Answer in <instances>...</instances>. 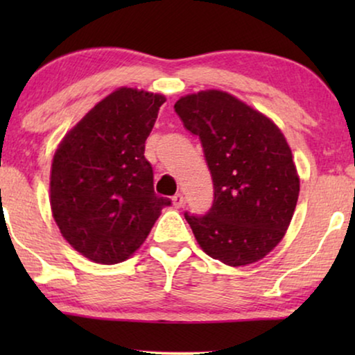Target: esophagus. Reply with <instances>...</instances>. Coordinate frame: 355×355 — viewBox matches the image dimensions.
<instances>
[{
	"instance_id": "34e87169",
	"label": "esophagus",
	"mask_w": 355,
	"mask_h": 355,
	"mask_svg": "<svg viewBox=\"0 0 355 355\" xmlns=\"http://www.w3.org/2000/svg\"><path fill=\"white\" fill-rule=\"evenodd\" d=\"M184 205V196L182 193H176V196L173 197V207L174 208H181Z\"/></svg>"
}]
</instances>
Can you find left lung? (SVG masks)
Wrapping results in <instances>:
<instances>
[{
  "mask_svg": "<svg viewBox=\"0 0 355 355\" xmlns=\"http://www.w3.org/2000/svg\"><path fill=\"white\" fill-rule=\"evenodd\" d=\"M174 110L200 139L215 191L207 215H184L197 242L230 266L263 259L283 239L299 197V176L283 132L221 90L182 96Z\"/></svg>",
  "mask_w": 355,
  "mask_h": 355,
  "instance_id": "obj_1",
  "label": "left lung"
}]
</instances>
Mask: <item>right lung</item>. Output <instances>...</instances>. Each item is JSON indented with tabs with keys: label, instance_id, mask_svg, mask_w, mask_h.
<instances>
[{
	"label": "right lung",
	"instance_id": "1",
	"mask_svg": "<svg viewBox=\"0 0 355 355\" xmlns=\"http://www.w3.org/2000/svg\"><path fill=\"white\" fill-rule=\"evenodd\" d=\"M164 96L121 87L95 105L58 147L50 203L61 234L101 265L124 261L144 244L171 200L153 191L145 158Z\"/></svg>",
	"mask_w": 355,
	"mask_h": 355
}]
</instances>
